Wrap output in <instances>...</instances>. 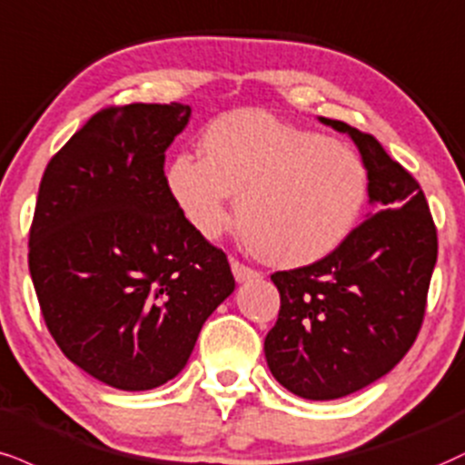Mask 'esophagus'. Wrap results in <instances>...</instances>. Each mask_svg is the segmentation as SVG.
Returning a JSON list of instances; mask_svg holds the SVG:
<instances>
[{
    "instance_id": "obj_1",
    "label": "esophagus",
    "mask_w": 465,
    "mask_h": 465,
    "mask_svg": "<svg viewBox=\"0 0 465 465\" xmlns=\"http://www.w3.org/2000/svg\"><path fill=\"white\" fill-rule=\"evenodd\" d=\"M232 272H233V277H236V282H238V283L249 282V279L260 277V272L253 271V268L244 266L242 262H238V260H232Z\"/></svg>"
}]
</instances>
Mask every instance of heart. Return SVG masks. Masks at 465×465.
Masks as SVG:
<instances>
[{"mask_svg":"<svg viewBox=\"0 0 465 465\" xmlns=\"http://www.w3.org/2000/svg\"><path fill=\"white\" fill-rule=\"evenodd\" d=\"M201 155L177 153L166 188L188 225L216 238L232 214L271 264L296 268L331 255L351 236L368 194V173L349 144L244 110L218 116Z\"/></svg>","mask_w":465,"mask_h":465,"instance_id":"heart-1","label":"heart"}]
</instances>
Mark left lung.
I'll list each match as a JSON object with an SVG mask.
<instances>
[{"mask_svg": "<svg viewBox=\"0 0 465 465\" xmlns=\"http://www.w3.org/2000/svg\"><path fill=\"white\" fill-rule=\"evenodd\" d=\"M368 171L374 212L310 266L272 272L282 296L264 340L272 377L310 401H333L366 388L399 363L424 321L438 229L420 183L381 143L342 121Z\"/></svg>", "mask_w": 465, "mask_h": 465, "instance_id": "left-lung-1", "label": "left lung"}]
</instances>
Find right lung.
I'll list each match as a JSON object with an SVG mask.
<instances>
[{"label": "right lung", "mask_w": 465, "mask_h": 465, "mask_svg": "<svg viewBox=\"0 0 465 465\" xmlns=\"http://www.w3.org/2000/svg\"><path fill=\"white\" fill-rule=\"evenodd\" d=\"M188 119L183 104L99 110L38 188L27 260L45 324L75 366L127 392L177 377L236 288L166 188L164 151Z\"/></svg>", "instance_id": "1"}]
</instances>
